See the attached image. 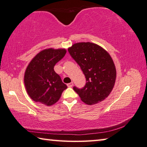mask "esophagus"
<instances>
[{
    "mask_svg": "<svg viewBox=\"0 0 147 147\" xmlns=\"http://www.w3.org/2000/svg\"><path fill=\"white\" fill-rule=\"evenodd\" d=\"M67 87H68V88H71V87L73 86V82L69 83V84H67Z\"/></svg>",
    "mask_w": 147,
    "mask_h": 147,
    "instance_id": "34e87169",
    "label": "esophagus"
}]
</instances>
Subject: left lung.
<instances>
[{
  "mask_svg": "<svg viewBox=\"0 0 147 147\" xmlns=\"http://www.w3.org/2000/svg\"><path fill=\"white\" fill-rule=\"evenodd\" d=\"M68 51L86 78L83 88H73L81 100L93 105L108 97L115 85L117 76L115 64L108 52L90 42L74 43Z\"/></svg>",
  "mask_w": 147,
  "mask_h": 147,
  "instance_id": "left-lung-1",
  "label": "left lung"
}]
</instances>
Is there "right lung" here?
<instances>
[{"label":"right lung","mask_w":147,"mask_h":147,"mask_svg":"<svg viewBox=\"0 0 147 147\" xmlns=\"http://www.w3.org/2000/svg\"><path fill=\"white\" fill-rule=\"evenodd\" d=\"M66 53L65 49H47L37 54L29 63L24 73V83L27 93L34 102L53 105L67 88L54 70V65Z\"/></svg>","instance_id":"right-lung-1"}]
</instances>
